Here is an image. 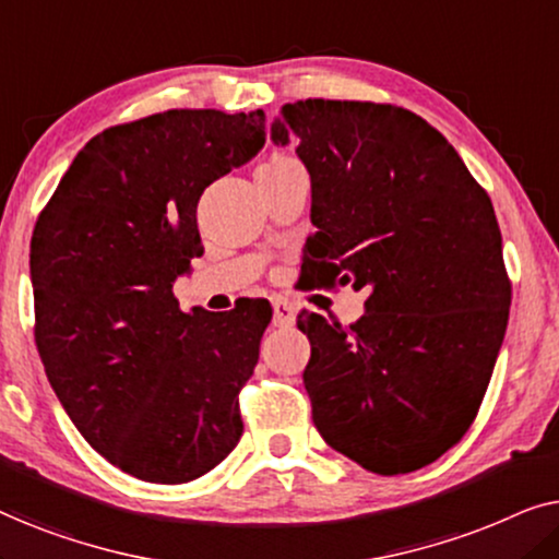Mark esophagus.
Masks as SVG:
<instances>
[{"label":"esophagus","mask_w":559,"mask_h":559,"mask_svg":"<svg viewBox=\"0 0 559 559\" xmlns=\"http://www.w3.org/2000/svg\"><path fill=\"white\" fill-rule=\"evenodd\" d=\"M272 308H274V325L289 328L295 323V305L285 300V297H277V300L272 302Z\"/></svg>","instance_id":"1"}]
</instances>
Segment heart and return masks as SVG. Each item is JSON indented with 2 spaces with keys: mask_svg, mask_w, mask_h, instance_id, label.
I'll list each match as a JSON object with an SVG mask.
<instances>
[{
  "mask_svg": "<svg viewBox=\"0 0 559 559\" xmlns=\"http://www.w3.org/2000/svg\"><path fill=\"white\" fill-rule=\"evenodd\" d=\"M300 163H297L295 157L289 155H282V152H274V155H270L264 159L262 165L257 167L254 170V178L257 180H266V178H285V175L300 170Z\"/></svg>",
  "mask_w": 559,
  "mask_h": 559,
  "instance_id": "1",
  "label": "heart"
}]
</instances>
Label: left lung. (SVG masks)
<instances>
[{
  "label": "left lung",
  "instance_id": "1",
  "mask_svg": "<svg viewBox=\"0 0 559 559\" xmlns=\"http://www.w3.org/2000/svg\"><path fill=\"white\" fill-rule=\"evenodd\" d=\"M272 140L295 142L310 173V287L369 289L350 325L297 316L312 423L379 476L425 468L468 432L507 333L491 198L438 129L394 104H285Z\"/></svg>",
  "mask_w": 559,
  "mask_h": 559
}]
</instances>
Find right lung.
Here are the masks:
<instances>
[{
    "label": "right lung",
    "mask_w": 559,
    "mask_h": 559,
    "mask_svg": "<svg viewBox=\"0 0 559 559\" xmlns=\"http://www.w3.org/2000/svg\"><path fill=\"white\" fill-rule=\"evenodd\" d=\"M264 111L170 109L104 129L37 216L35 343L96 453L150 484H188L243 432L239 392L272 310H180L173 282L203 254V190L254 157Z\"/></svg>",
    "instance_id": "right-lung-1"
}]
</instances>
